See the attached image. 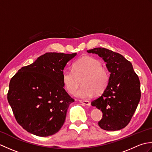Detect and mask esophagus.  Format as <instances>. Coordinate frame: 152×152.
<instances>
[{
  "mask_svg": "<svg viewBox=\"0 0 152 152\" xmlns=\"http://www.w3.org/2000/svg\"><path fill=\"white\" fill-rule=\"evenodd\" d=\"M79 101H80V102H81L82 104H84V105L90 106V104H91V103H90V102L88 101H82V100H80Z\"/></svg>",
  "mask_w": 152,
  "mask_h": 152,
  "instance_id": "obj_1",
  "label": "esophagus"
}]
</instances>
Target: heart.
Listing matches in <instances>:
<instances>
[{"instance_id": "b5f03b06", "label": "heart", "mask_w": 152, "mask_h": 152, "mask_svg": "<svg viewBox=\"0 0 152 152\" xmlns=\"http://www.w3.org/2000/svg\"><path fill=\"white\" fill-rule=\"evenodd\" d=\"M102 66L101 61L91 56H85L76 60L72 64V70L65 69L62 72V81L66 91L73 94L82 79L83 86L75 93L77 96L89 99L96 93H102L109 83L110 75Z\"/></svg>"}]
</instances>
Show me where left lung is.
<instances>
[{"label":"left lung","mask_w":152,"mask_h":152,"mask_svg":"<svg viewBox=\"0 0 152 152\" xmlns=\"http://www.w3.org/2000/svg\"><path fill=\"white\" fill-rule=\"evenodd\" d=\"M87 51L102 57L110 72L105 91L91 103L102 112V118L98 125L106 131L120 130L130 122L139 103V78L131 63L122 55L103 48Z\"/></svg>","instance_id":"obj_1"}]
</instances>
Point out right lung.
<instances>
[{
	"label": "right lung",
	"instance_id": "right-lung-1",
	"mask_svg": "<svg viewBox=\"0 0 152 152\" xmlns=\"http://www.w3.org/2000/svg\"><path fill=\"white\" fill-rule=\"evenodd\" d=\"M76 54L46 53L11 78L8 101L16 121L28 133L48 137L62 127L74 101L63 88L62 72Z\"/></svg>",
	"mask_w": 152,
	"mask_h": 152
}]
</instances>
